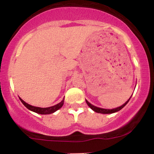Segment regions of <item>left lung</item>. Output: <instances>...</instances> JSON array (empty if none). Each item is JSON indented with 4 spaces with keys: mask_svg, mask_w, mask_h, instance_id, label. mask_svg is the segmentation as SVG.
Returning a JSON list of instances; mask_svg holds the SVG:
<instances>
[{
    "mask_svg": "<svg viewBox=\"0 0 154 154\" xmlns=\"http://www.w3.org/2000/svg\"><path fill=\"white\" fill-rule=\"evenodd\" d=\"M131 97H130V98H129V100H128V101L125 102V103H124L122 106H119V107L116 108V109H101V108L96 107V106H95L92 105L91 103H90L87 100H86V103H87L88 106L91 108L92 110H93L94 111H95V112L100 113V114H113V113L117 112V111H119V110H121V109H122L123 107H125V106L127 105V103H128V102H129V100H130V98H131Z\"/></svg>",
    "mask_w": 154,
    "mask_h": 154,
    "instance_id": "8db88e82",
    "label": "left lung"
}]
</instances>
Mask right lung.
<instances>
[{
	"mask_svg": "<svg viewBox=\"0 0 154 154\" xmlns=\"http://www.w3.org/2000/svg\"><path fill=\"white\" fill-rule=\"evenodd\" d=\"M19 99H20L21 101H22V103L24 104V105L28 109H29L30 111H34V112L38 113V114H52V113H54L55 111L59 110V109H61V108L62 107L63 102H64V98H63V99L61 100L59 103L56 104V105L55 106H53L48 107V108H40V107H36V106H33L29 105V104L26 103V102H24L22 98H19Z\"/></svg>",
	"mask_w": 154,
	"mask_h": 154,
	"instance_id": "1",
	"label": "right lung"
}]
</instances>
